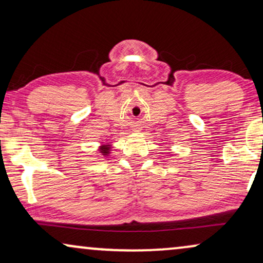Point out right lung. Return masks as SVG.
Listing matches in <instances>:
<instances>
[{
    "label": "right lung",
    "mask_w": 263,
    "mask_h": 263,
    "mask_svg": "<svg viewBox=\"0 0 263 263\" xmlns=\"http://www.w3.org/2000/svg\"><path fill=\"white\" fill-rule=\"evenodd\" d=\"M111 148H112V145H111L110 142L102 143V145L98 147V152L102 153V156H104V157H109L111 151H112Z\"/></svg>",
    "instance_id": "add662e5"
}]
</instances>
